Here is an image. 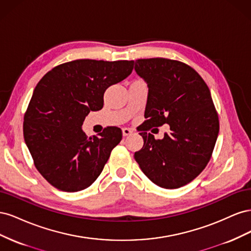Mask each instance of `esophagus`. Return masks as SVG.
Returning <instances> with one entry per match:
<instances>
[{"instance_id": "esophagus-1", "label": "esophagus", "mask_w": 251, "mask_h": 251, "mask_svg": "<svg viewBox=\"0 0 251 251\" xmlns=\"http://www.w3.org/2000/svg\"><path fill=\"white\" fill-rule=\"evenodd\" d=\"M132 133H133V130H132V128H130V127H124L123 128V135L125 136V137H126V136L131 135Z\"/></svg>"}]
</instances>
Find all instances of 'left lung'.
<instances>
[{"instance_id":"8db88e82","label":"left lung","mask_w":251,"mask_h":251,"mask_svg":"<svg viewBox=\"0 0 251 251\" xmlns=\"http://www.w3.org/2000/svg\"><path fill=\"white\" fill-rule=\"evenodd\" d=\"M135 71L149 88L147 120L139 130L143 147L135 153V160L158 186L173 189L186 185L207 165L219 134L210 91L198 72L179 60L137 59ZM165 123L170 133L162 140L146 133Z\"/></svg>"}]
</instances>
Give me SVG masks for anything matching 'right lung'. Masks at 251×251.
Masks as SVG:
<instances>
[{"label":"right lung","mask_w":251,"mask_h":251,"mask_svg":"<svg viewBox=\"0 0 251 251\" xmlns=\"http://www.w3.org/2000/svg\"><path fill=\"white\" fill-rule=\"evenodd\" d=\"M134 60L76 59L53 68L37 83L24 116V139L36 170L51 185L74 193L98 178L123 138L117 126L89 137L81 126L101 110L110 86L133 71Z\"/></svg>","instance_id":"obj_1"}]
</instances>
